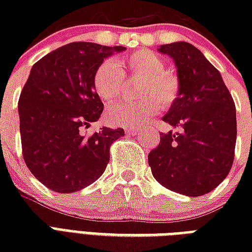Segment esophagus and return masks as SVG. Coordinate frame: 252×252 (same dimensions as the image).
Listing matches in <instances>:
<instances>
[{
  "label": "esophagus",
  "mask_w": 252,
  "mask_h": 252,
  "mask_svg": "<svg viewBox=\"0 0 252 252\" xmlns=\"http://www.w3.org/2000/svg\"><path fill=\"white\" fill-rule=\"evenodd\" d=\"M126 132L128 134H138L140 129H138V128H133V126H126Z\"/></svg>",
  "instance_id": "esophagus-1"
}]
</instances>
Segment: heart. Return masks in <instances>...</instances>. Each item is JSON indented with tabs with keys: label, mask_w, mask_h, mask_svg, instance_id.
<instances>
[{
	"label": "heart",
	"mask_w": 252,
	"mask_h": 252,
	"mask_svg": "<svg viewBox=\"0 0 252 252\" xmlns=\"http://www.w3.org/2000/svg\"><path fill=\"white\" fill-rule=\"evenodd\" d=\"M103 61L93 76L95 93L104 102H114L124 91L126 77L141 78L137 93L142 99L115 104L107 111L111 124L138 126L157 114L159 107L167 110L180 95V80L166 69V63L153 51L140 49L119 60Z\"/></svg>",
	"instance_id": "heart-1"
}]
</instances>
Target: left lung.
Segmentation results:
<instances>
[{"mask_svg":"<svg viewBox=\"0 0 252 252\" xmlns=\"http://www.w3.org/2000/svg\"><path fill=\"white\" fill-rule=\"evenodd\" d=\"M175 61L180 95L163 122L180 133H162L148 156L157 182L182 195L201 196L227 176L237 141L235 104L220 72L186 41L163 44Z\"/></svg>","mask_w":252,"mask_h":252,"instance_id":"1","label":"left lung"}]
</instances>
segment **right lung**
Wrapping results in <instances>:
<instances>
[{
    "mask_svg": "<svg viewBox=\"0 0 252 252\" xmlns=\"http://www.w3.org/2000/svg\"><path fill=\"white\" fill-rule=\"evenodd\" d=\"M124 47L74 41L35 63L22 89L18 111L22 154L45 187L72 193L94 183L110 162V146L122 128L84 134L100 118L103 103L93 76L103 60Z\"/></svg>",
    "mask_w": 252,
    "mask_h": 252,
    "instance_id": "add662e5",
    "label": "right lung"
}]
</instances>
